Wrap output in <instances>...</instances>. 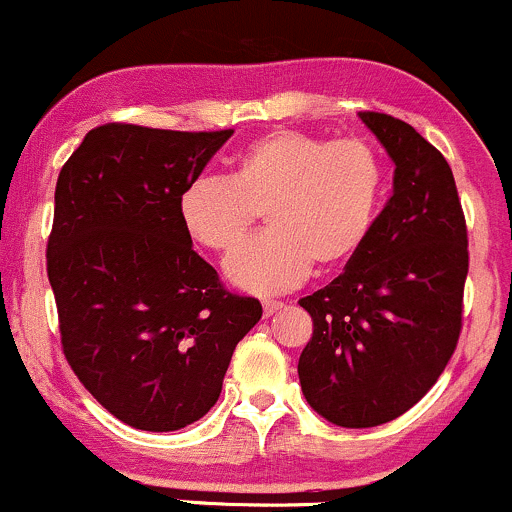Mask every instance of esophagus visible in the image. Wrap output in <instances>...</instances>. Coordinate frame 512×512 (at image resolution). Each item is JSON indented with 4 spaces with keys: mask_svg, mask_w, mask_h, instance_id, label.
<instances>
[{
    "mask_svg": "<svg viewBox=\"0 0 512 512\" xmlns=\"http://www.w3.org/2000/svg\"><path fill=\"white\" fill-rule=\"evenodd\" d=\"M284 308L282 301H265L262 303V311H265V316H274V313H279Z\"/></svg>",
    "mask_w": 512,
    "mask_h": 512,
    "instance_id": "obj_1",
    "label": "esophagus"
}]
</instances>
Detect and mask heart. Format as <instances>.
<instances>
[{
	"label": "heart",
	"instance_id": "1",
	"mask_svg": "<svg viewBox=\"0 0 512 512\" xmlns=\"http://www.w3.org/2000/svg\"><path fill=\"white\" fill-rule=\"evenodd\" d=\"M386 167L367 140L272 131L240 153L233 179L204 174L184 187L179 216L194 240L230 252L265 211L269 233L226 260V277L252 294H284L364 245L379 213Z\"/></svg>",
	"mask_w": 512,
	"mask_h": 512
}]
</instances>
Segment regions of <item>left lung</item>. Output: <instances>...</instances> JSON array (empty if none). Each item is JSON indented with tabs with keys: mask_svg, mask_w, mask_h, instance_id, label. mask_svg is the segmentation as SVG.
I'll return each mask as SVG.
<instances>
[{
	"mask_svg": "<svg viewBox=\"0 0 512 512\" xmlns=\"http://www.w3.org/2000/svg\"><path fill=\"white\" fill-rule=\"evenodd\" d=\"M384 145L393 194L345 272L299 303L313 338L299 359L308 406L340 428H376L445 372L462 330L469 252L452 170L406 121L362 111Z\"/></svg>",
	"mask_w": 512,
	"mask_h": 512,
	"instance_id": "1",
	"label": "left lung"
}]
</instances>
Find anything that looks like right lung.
<instances>
[{
  "instance_id": "right-lung-1",
  "label": "right lung",
  "mask_w": 512,
  "mask_h": 512,
  "mask_svg": "<svg viewBox=\"0 0 512 512\" xmlns=\"http://www.w3.org/2000/svg\"><path fill=\"white\" fill-rule=\"evenodd\" d=\"M230 136L106 123L60 170L46 257L65 357L136 430L204 418L262 318L260 301L223 289L179 216L184 187Z\"/></svg>"
}]
</instances>
